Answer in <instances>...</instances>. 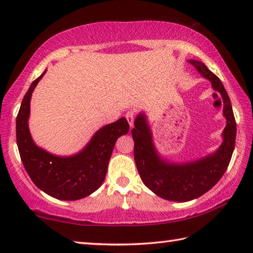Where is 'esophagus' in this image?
Instances as JSON below:
<instances>
[{
    "mask_svg": "<svg viewBox=\"0 0 253 253\" xmlns=\"http://www.w3.org/2000/svg\"><path fill=\"white\" fill-rule=\"evenodd\" d=\"M125 117L127 119L128 124H129V126L132 127V125H134V119H135V113H134V111H131V110L130 111H127L126 115H125Z\"/></svg>",
    "mask_w": 253,
    "mask_h": 253,
    "instance_id": "obj_1",
    "label": "esophagus"
}]
</instances>
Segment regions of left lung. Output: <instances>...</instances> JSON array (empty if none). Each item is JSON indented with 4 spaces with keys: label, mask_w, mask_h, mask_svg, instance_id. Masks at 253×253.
Wrapping results in <instances>:
<instances>
[{
    "label": "left lung",
    "mask_w": 253,
    "mask_h": 253,
    "mask_svg": "<svg viewBox=\"0 0 253 253\" xmlns=\"http://www.w3.org/2000/svg\"><path fill=\"white\" fill-rule=\"evenodd\" d=\"M201 75L211 81L214 90L223 99V115L226 126L223 130V143L215 153L186 164H170L158 156L154 147L151 129L146 117L139 114L131 129L134 139V157L139 176L149 190L162 199L174 202H187L215 185L228 169L235 146L237 124L228 92L221 80L204 63L190 60Z\"/></svg>",
    "instance_id": "8db88e82"
}]
</instances>
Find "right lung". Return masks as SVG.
I'll return each instance as SVG.
<instances>
[{"mask_svg": "<svg viewBox=\"0 0 253 253\" xmlns=\"http://www.w3.org/2000/svg\"><path fill=\"white\" fill-rule=\"evenodd\" d=\"M45 71L30 85L16 117V143L21 161L36 185L52 198L76 201L100 187L107 174L111 153L118 137L129 130L125 117L98 130L83 151L59 157L33 143L28 127L31 95Z\"/></svg>", "mask_w": 253, "mask_h": 253, "instance_id": "obj_1", "label": "right lung"}]
</instances>
